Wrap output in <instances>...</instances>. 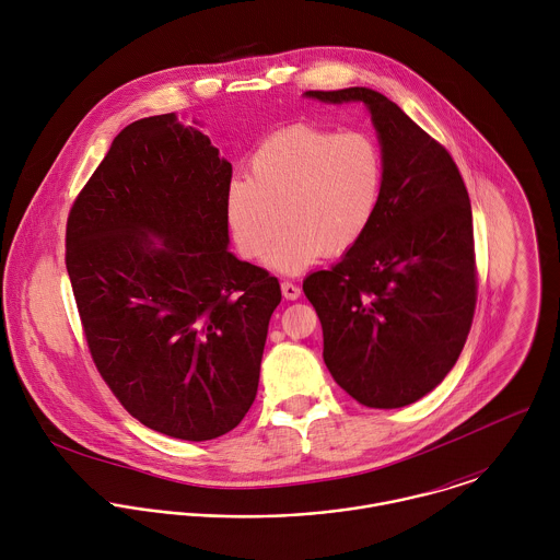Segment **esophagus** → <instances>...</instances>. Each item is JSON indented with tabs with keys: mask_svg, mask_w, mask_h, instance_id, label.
Here are the masks:
<instances>
[{
	"mask_svg": "<svg viewBox=\"0 0 560 560\" xmlns=\"http://www.w3.org/2000/svg\"><path fill=\"white\" fill-rule=\"evenodd\" d=\"M282 295H284V300H298L302 295V289L287 280V282H282Z\"/></svg>",
	"mask_w": 560,
	"mask_h": 560,
	"instance_id": "obj_1",
	"label": "esophagus"
}]
</instances>
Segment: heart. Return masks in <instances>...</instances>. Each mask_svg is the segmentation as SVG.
Returning a JSON list of instances; mask_svg holds the SVG:
<instances>
[{"label":"heart","mask_w":560,"mask_h":560,"mask_svg":"<svg viewBox=\"0 0 560 560\" xmlns=\"http://www.w3.org/2000/svg\"><path fill=\"white\" fill-rule=\"evenodd\" d=\"M384 178V153L369 131L291 125L252 153L249 178L229 183L226 222L245 258L265 256L287 222L269 262L298 273L325 252L345 254L366 235Z\"/></svg>","instance_id":"heart-1"}]
</instances>
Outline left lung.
<instances>
[{
  "instance_id": "obj_1",
  "label": "left lung",
  "mask_w": 560,
  "mask_h": 560,
  "mask_svg": "<svg viewBox=\"0 0 560 560\" xmlns=\"http://www.w3.org/2000/svg\"><path fill=\"white\" fill-rule=\"evenodd\" d=\"M306 96L362 101L386 163L366 235L304 280L323 327V360L358 402L402 407L448 375L472 327L479 276L468 189L451 153L384 94L342 88Z\"/></svg>"
}]
</instances>
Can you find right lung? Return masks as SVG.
<instances>
[{
	"instance_id": "add662e5",
	"label": "right lung",
	"mask_w": 560,
	"mask_h": 560,
	"mask_svg": "<svg viewBox=\"0 0 560 560\" xmlns=\"http://www.w3.org/2000/svg\"><path fill=\"white\" fill-rule=\"evenodd\" d=\"M231 176L198 129L174 114L142 118L114 138L67 220L96 371L133 418L187 442L243 420L282 300L276 276L226 249Z\"/></svg>"
}]
</instances>
